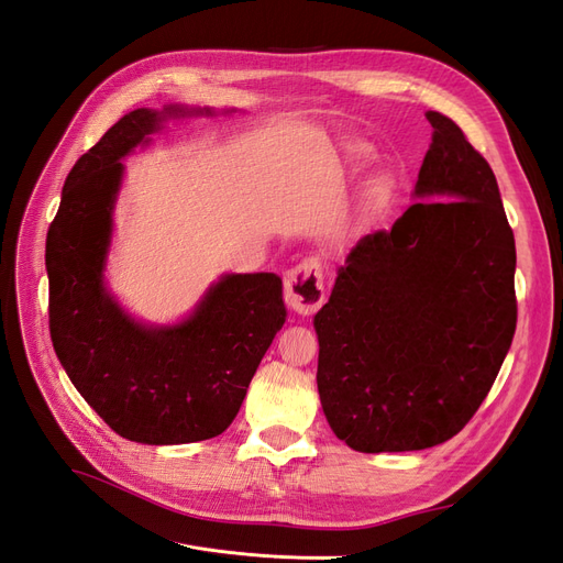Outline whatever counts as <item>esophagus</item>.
<instances>
[{
    "instance_id": "obj_1",
    "label": "esophagus",
    "mask_w": 563,
    "mask_h": 563,
    "mask_svg": "<svg viewBox=\"0 0 563 563\" xmlns=\"http://www.w3.org/2000/svg\"><path fill=\"white\" fill-rule=\"evenodd\" d=\"M286 305L300 317L314 314L323 302V275L314 258L302 261L284 279Z\"/></svg>"
}]
</instances>
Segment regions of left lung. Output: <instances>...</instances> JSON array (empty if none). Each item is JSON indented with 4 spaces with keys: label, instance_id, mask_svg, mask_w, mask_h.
Returning a JSON list of instances; mask_svg holds the SVG:
<instances>
[{
    "label": "left lung",
    "instance_id": "8db88e82",
    "mask_svg": "<svg viewBox=\"0 0 563 563\" xmlns=\"http://www.w3.org/2000/svg\"><path fill=\"white\" fill-rule=\"evenodd\" d=\"M424 117L432 143L416 203L391 230L356 242L314 314L323 416L362 453L455 437L517 329V249L498 180L453 119Z\"/></svg>",
    "mask_w": 563,
    "mask_h": 563
}]
</instances>
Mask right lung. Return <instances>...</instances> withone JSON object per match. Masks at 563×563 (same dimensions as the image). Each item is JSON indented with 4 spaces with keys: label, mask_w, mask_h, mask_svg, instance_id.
I'll list each match as a JSON object with an SVG mask.
<instances>
[{
    "label": "right lung",
    "mask_w": 563,
    "mask_h": 563,
    "mask_svg": "<svg viewBox=\"0 0 563 563\" xmlns=\"http://www.w3.org/2000/svg\"><path fill=\"white\" fill-rule=\"evenodd\" d=\"M213 114L187 106L124 114L67 174L46 234L54 350L93 411L139 444L174 446L223 434L286 321L275 272L223 275L190 314L164 327L131 317L106 284L122 159L168 119Z\"/></svg>",
    "instance_id": "obj_1"
}]
</instances>
